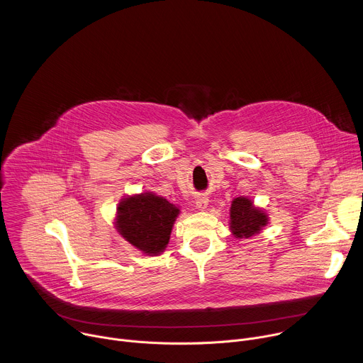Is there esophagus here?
Returning a JSON list of instances; mask_svg holds the SVG:
<instances>
[{
	"mask_svg": "<svg viewBox=\"0 0 363 363\" xmlns=\"http://www.w3.org/2000/svg\"><path fill=\"white\" fill-rule=\"evenodd\" d=\"M195 203H196V208L198 210H205L206 208V206H208V198H206V196H198L196 198V201H195Z\"/></svg>",
	"mask_w": 363,
	"mask_h": 363,
	"instance_id": "1",
	"label": "esophagus"
}]
</instances>
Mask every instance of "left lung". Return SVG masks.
I'll list each match as a JSON object with an SVG mask.
<instances>
[{
	"mask_svg": "<svg viewBox=\"0 0 363 363\" xmlns=\"http://www.w3.org/2000/svg\"><path fill=\"white\" fill-rule=\"evenodd\" d=\"M269 224L267 214L245 196L234 198L230 208V230L235 238H250Z\"/></svg>",
	"mask_w": 363,
	"mask_h": 363,
	"instance_id": "left-lung-1",
	"label": "left lung"
}]
</instances>
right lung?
<instances>
[{
    "mask_svg": "<svg viewBox=\"0 0 363 363\" xmlns=\"http://www.w3.org/2000/svg\"><path fill=\"white\" fill-rule=\"evenodd\" d=\"M179 208L162 196L143 192L123 198L118 205L116 230L146 255L161 254L171 237Z\"/></svg>",
    "mask_w": 363,
    "mask_h": 363,
    "instance_id": "1",
    "label": "right lung"
}]
</instances>
